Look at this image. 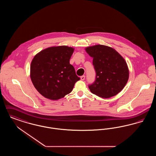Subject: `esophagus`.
I'll return each mask as SVG.
<instances>
[{
	"label": "esophagus",
	"mask_w": 156,
	"mask_h": 156,
	"mask_svg": "<svg viewBox=\"0 0 156 156\" xmlns=\"http://www.w3.org/2000/svg\"><path fill=\"white\" fill-rule=\"evenodd\" d=\"M85 75H82V76H81L80 77V78H81V80L82 81H83V80H85Z\"/></svg>",
	"instance_id": "obj_1"
}]
</instances>
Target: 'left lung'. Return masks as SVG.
<instances>
[{
    "label": "left lung",
    "instance_id": "1",
    "mask_svg": "<svg viewBox=\"0 0 156 156\" xmlns=\"http://www.w3.org/2000/svg\"><path fill=\"white\" fill-rule=\"evenodd\" d=\"M93 58L96 80L89 86L90 92L98 97L109 98L115 96L124 88L129 77L125 59L113 48L95 45L85 48Z\"/></svg>",
    "mask_w": 156,
    "mask_h": 156
}]
</instances>
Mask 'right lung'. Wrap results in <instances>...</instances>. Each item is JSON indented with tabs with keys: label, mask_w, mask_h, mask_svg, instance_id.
I'll use <instances>...</instances> for the list:
<instances>
[{
	"label": "right lung",
	"mask_w": 156,
	"mask_h": 156,
	"mask_svg": "<svg viewBox=\"0 0 156 156\" xmlns=\"http://www.w3.org/2000/svg\"><path fill=\"white\" fill-rule=\"evenodd\" d=\"M74 51L67 45L48 47L38 52L30 65V78L45 98L58 100L69 94L80 80L69 59Z\"/></svg>",
	"instance_id": "right-lung-1"
}]
</instances>
